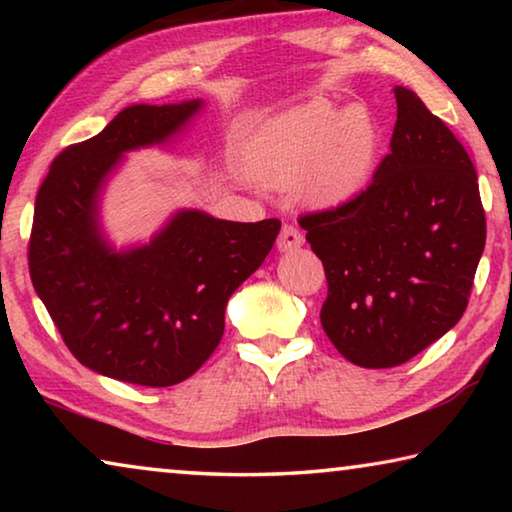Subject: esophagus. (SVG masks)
<instances>
[{
    "instance_id": "1",
    "label": "esophagus",
    "mask_w": 512,
    "mask_h": 512,
    "mask_svg": "<svg viewBox=\"0 0 512 512\" xmlns=\"http://www.w3.org/2000/svg\"><path fill=\"white\" fill-rule=\"evenodd\" d=\"M302 244H305V237L300 235V230L293 228V225H284L280 237H277V250L280 253H291V250L300 248Z\"/></svg>"
}]
</instances>
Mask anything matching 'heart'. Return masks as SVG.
<instances>
[{"label":"heart","instance_id":"obj_1","mask_svg":"<svg viewBox=\"0 0 512 512\" xmlns=\"http://www.w3.org/2000/svg\"><path fill=\"white\" fill-rule=\"evenodd\" d=\"M384 133L363 106L311 99L284 110L255 133L246 149V171L273 189L298 187L316 210H334L370 185Z\"/></svg>","mask_w":512,"mask_h":512}]
</instances>
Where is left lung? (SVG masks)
Wrapping results in <instances>:
<instances>
[{
    "label": "left lung",
    "instance_id": "obj_1",
    "mask_svg": "<svg viewBox=\"0 0 512 512\" xmlns=\"http://www.w3.org/2000/svg\"><path fill=\"white\" fill-rule=\"evenodd\" d=\"M391 153L354 201L300 219L327 277L329 341L361 368H393L447 334L485 246L470 155L415 92L397 88Z\"/></svg>",
    "mask_w": 512,
    "mask_h": 512
}]
</instances>
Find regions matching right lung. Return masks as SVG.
Returning a JSON list of instances; mask_svg holds the SVG:
<instances>
[{"instance_id": "right-lung-1", "label": "right lung", "mask_w": 512, "mask_h": 512, "mask_svg": "<svg viewBox=\"0 0 512 512\" xmlns=\"http://www.w3.org/2000/svg\"><path fill=\"white\" fill-rule=\"evenodd\" d=\"M203 99L133 103L51 162L36 198L29 271L69 352L103 377L164 388L192 377L225 329V305L271 253L280 221L173 212L151 239L117 246L103 194L126 155L169 146Z\"/></svg>"}]
</instances>
